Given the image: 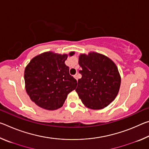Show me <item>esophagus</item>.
<instances>
[{
    "instance_id": "obj_1",
    "label": "esophagus",
    "mask_w": 149,
    "mask_h": 149,
    "mask_svg": "<svg viewBox=\"0 0 149 149\" xmlns=\"http://www.w3.org/2000/svg\"><path fill=\"white\" fill-rule=\"evenodd\" d=\"M74 77L75 79H76V80H77V79H78V75H77V74H75V75H74Z\"/></svg>"
}]
</instances>
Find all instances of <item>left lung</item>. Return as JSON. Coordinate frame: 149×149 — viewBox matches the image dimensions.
<instances>
[{
    "label": "left lung",
    "instance_id": "left-lung-1",
    "mask_svg": "<svg viewBox=\"0 0 149 149\" xmlns=\"http://www.w3.org/2000/svg\"><path fill=\"white\" fill-rule=\"evenodd\" d=\"M76 92L83 103L91 109H102L115 99L121 78L116 65L108 57L97 52L81 54Z\"/></svg>",
    "mask_w": 149,
    "mask_h": 149
}]
</instances>
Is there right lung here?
<instances>
[{"mask_svg":"<svg viewBox=\"0 0 149 149\" xmlns=\"http://www.w3.org/2000/svg\"><path fill=\"white\" fill-rule=\"evenodd\" d=\"M74 52L70 53L72 56ZM67 54L42 53L33 58L24 72L26 92L37 105L46 110L62 107L67 95L75 89L77 80L65 64Z\"/></svg>","mask_w":149,"mask_h":149,"instance_id":"obj_1","label":"right lung"}]
</instances>
